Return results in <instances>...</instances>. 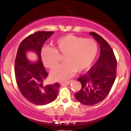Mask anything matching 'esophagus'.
Masks as SVG:
<instances>
[{"mask_svg":"<svg viewBox=\"0 0 131 131\" xmlns=\"http://www.w3.org/2000/svg\"><path fill=\"white\" fill-rule=\"evenodd\" d=\"M72 82H73V80H70V81H67L65 82H63L62 83V85H64V84H67V85H70Z\"/></svg>","mask_w":131,"mask_h":131,"instance_id":"34e87169","label":"esophagus"}]
</instances>
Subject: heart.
Returning <instances> with one entry per match:
<instances>
[{
  "label": "heart",
  "mask_w": 131,
  "mask_h": 131,
  "mask_svg": "<svg viewBox=\"0 0 131 131\" xmlns=\"http://www.w3.org/2000/svg\"><path fill=\"white\" fill-rule=\"evenodd\" d=\"M97 51V42L93 39L69 34L56 39L53 42V47H42L40 58L44 67L53 68L59 61V53L64 54L65 62L51 73L53 80L63 81L77 70L82 72L89 68L96 59Z\"/></svg>",
  "instance_id": "heart-1"
}]
</instances>
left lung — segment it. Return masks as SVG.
<instances>
[{
    "label": "left lung",
    "instance_id": "left-lung-1",
    "mask_svg": "<svg viewBox=\"0 0 131 131\" xmlns=\"http://www.w3.org/2000/svg\"><path fill=\"white\" fill-rule=\"evenodd\" d=\"M89 34L100 45V56L87 73L78 78L82 88L75 97L81 103L91 106L102 101L110 92L115 80L117 63L108 42L95 32Z\"/></svg>",
    "mask_w": 131,
    "mask_h": 131
}]
</instances>
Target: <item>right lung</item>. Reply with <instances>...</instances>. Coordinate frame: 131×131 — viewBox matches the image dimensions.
<instances>
[{
  "label": "right lung",
  "instance_id": "add662e5",
  "mask_svg": "<svg viewBox=\"0 0 131 131\" xmlns=\"http://www.w3.org/2000/svg\"><path fill=\"white\" fill-rule=\"evenodd\" d=\"M54 31H37L21 42L18 47L14 64L17 85L25 99L36 105H45L53 101L57 97L59 84L45 85L43 81L48 76L40 58L43 43ZM28 51H34L39 59L31 62L27 58Z\"/></svg>",
  "mask_w": 131,
  "mask_h": 131
}]
</instances>
